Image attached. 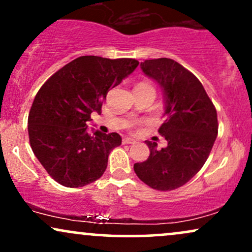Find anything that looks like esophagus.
Masks as SVG:
<instances>
[{
    "label": "esophagus",
    "mask_w": 252,
    "mask_h": 252,
    "mask_svg": "<svg viewBox=\"0 0 252 252\" xmlns=\"http://www.w3.org/2000/svg\"><path fill=\"white\" fill-rule=\"evenodd\" d=\"M123 144H134L136 141L134 140V138H130V137H124L122 140Z\"/></svg>",
    "instance_id": "obj_1"
}]
</instances>
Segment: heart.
<instances>
[{
  "instance_id": "b5f03b06",
  "label": "heart",
  "mask_w": 252,
  "mask_h": 252,
  "mask_svg": "<svg viewBox=\"0 0 252 252\" xmlns=\"http://www.w3.org/2000/svg\"><path fill=\"white\" fill-rule=\"evenodd\" d=\"M141 84H143V85H148V84H146V83H141Z\"/></svg>"
}]
</instances>
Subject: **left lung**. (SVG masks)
I'll return each mask as SVG.
<instances>
[{
    "instance_id": "8db88e82",
    "label": "left lung",
    "mask_w": 252,
    "mask_h": 252,
    "mask_svg": "<svg viewBox=\"0 0 252 252\" xmlns=\"http://www.w3.org/2000/svg\"><path fill=\"white\" fill-rule=\"evenodd\" d=\"M141 70L160 85L166 120L158 132L167 147L146 141L150 155L134 164L136 175L152 189L172 190L184 186L209 158L218 134L217 110L194 74L168 58L144 60Z\"/></svg>"
}]
</instances>
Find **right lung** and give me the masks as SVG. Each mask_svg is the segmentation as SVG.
Returning <instances> with one entry per match:
<instances>
[{"mask_svg":"<svg viewBox=\"0 0 252 252\" xmlns=\"http://www.w3.org/2000/svg\"><path fill=\"white\" fill-rule=\"evenodd\" d=\"M138 62L84 56L72 60L37 91L28 116L34 155L58 184L83 187L108 166L110 152L122 143L117 132H88L92 112H102L110 89L135 71Z\"/></svg>","mask_w":252,"mask_h":252,"instance_id":"obj_1","label":"right lung"}]
</instances>
